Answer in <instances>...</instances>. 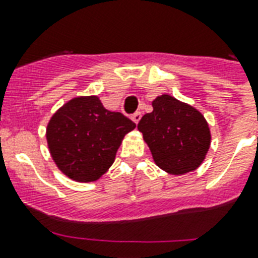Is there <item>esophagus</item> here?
I'll use <instances>...</instances> for the list:
<instances>
[{
	"instance_id": "esophagus-1",
	"label": "esophagus",
	"mask_w": 258,
	"mask_h": 258,
	"mask_svg": "<svg viewBox=\"0 0 258 258\" xmlns=\"http://www.w3.org/2000/svg\"><path fill=\"white\" fill-rule=\"evenodd\" d=\"M141 117H142L141 112H135L133 115V121L135 123V124H138V123H139V120H141Z\"/></svg>"
}]
</instances>
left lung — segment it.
Segmentation results:
<instances>
[{"label":"left lung","instance_id":"8db88e82","mask_svg":"<svg viewBox=\"0 0 258 258\" xmlns=\"http://www.w3.org/2000/svg\"><path fill=\"white\" fill-rule=\"evenodd\" d=\"M155 165L171 175L191 172L205 161L212 134L205 116L170 95L153 100V112L138 123Z\"/></svg>","mask_w":258,"mask_h":258}]
</instances>
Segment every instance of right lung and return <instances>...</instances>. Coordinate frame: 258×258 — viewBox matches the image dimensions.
<instances>
[{
    "label": "right lung",
    "instance_id": "obj_1",
    "mask_svg": "<svg viewBox=\"0 0 258 258\" xmlns=\"http://www.w3.org/2000/svg\"><path fill=\"white\" fill-rule=\"evenodd\" d=\"M135 123L104 108L99 96H78L48 121L46 143L57 169L76 182H95L112 166Z\"/></svg>",
    "mask_w": 258,
    "mask_h": 258
}]
</instances>
